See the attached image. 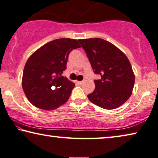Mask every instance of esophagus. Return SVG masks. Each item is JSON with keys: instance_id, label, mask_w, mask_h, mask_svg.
Wrapping results in <instances>:
<instances>
[{"instance_id": "34e87169", "label": "esophagus", "mask_w": 158, "mask_h": 158, "mask_svg": "<svg viewBox=\"0 0 158 158\" xmlns=\"http://www.w3.org/2000/svg\"><path fill=\"white\" fill-rule=\"evenodd\" d=\"M82 82H83V81H77V83L79 85H82Z\"/></svg>"}]
</instances>
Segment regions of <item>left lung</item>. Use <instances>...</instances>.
<instances>
[{"label":"left lung","mask_w":158,"mask_h":158,"mask_svg":"<svg viewBox=\"0 0 158 158\" xmlns=\"http://www.w3.org/2000/svg\"><path fill=\"white\" fill-rule=\"evenodd\" d=\"M87 54L94 73V92L87 95L94 104L107 110L120 107L132 94L135 81L128 58L120 49L102 38L78 40Z\"/></svg>","instance_id":"8db88e82"}]
</instances>
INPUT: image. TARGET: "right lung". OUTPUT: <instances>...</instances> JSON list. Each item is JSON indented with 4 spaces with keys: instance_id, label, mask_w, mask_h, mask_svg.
Instances as JSON below:
<instances>
[{
    "instance_id": "right-lung-1",
    "label": "right lung",
    "mask_w": 158,
    "mask_h": 158,
    "mask_svg": "<svg viewBox=\"0 0 158 158\" xmlns=\"http://www.w3.org/2000/svg\"><path fill=\"white\" fill-rule=\"evenodd\" d=\"M79 48L76 39L60 38L45 44L30 56L23 71L22 88L33 106L54 110L68 101L75 84L61 74L69 53Z\"/></svg>"
}]
</instances>
